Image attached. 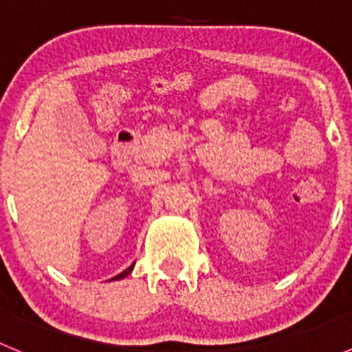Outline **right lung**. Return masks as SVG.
<instances>
[{"instance_id":"right-lung-1","label":"right lung","mask_w":352,"mask_h":352,"mask_svg":"<svg viewBox=\"0 0 352 352\" xmlns=\"http://www.w3.org/2000/svg\"><path fill=\"white\" fill-rule=\"evenodd\" d=\"M133 267H134V264H133V265H131V267H127V269H126V271H124V272H120V274H119V276H116V278H112V279H122V278H126V276H127V274H129V272H131V271H133Z\"/></svg>"}]
</instances>
